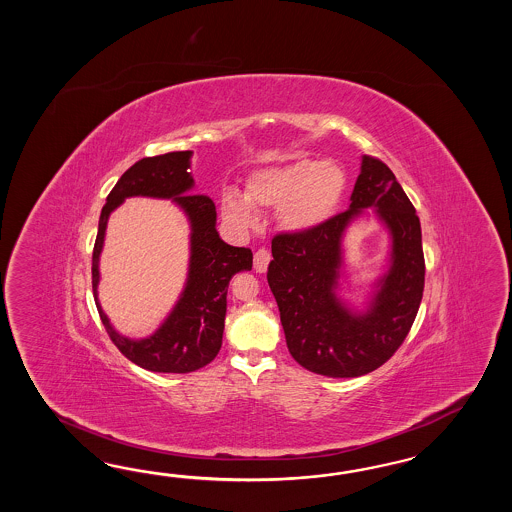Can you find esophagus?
<instances>
[{
    "label": "esophagus",
    "instance_id": "esophagus-1",
    "mask_svg": "<svg viewBox=\"0 0 512 512\" xmlns=\"http://www.w3.org/2000/svg\"><path fill=\"white\" fill-rule=\"evenodd\" d=\"M268 263H270V251H268V249H259V251L255 253V257H253V268H255L259 274H264L266 268H268Z\"/></svg>",
    "mask_w": 512,
    "mask_h": 512
}]
</instances>
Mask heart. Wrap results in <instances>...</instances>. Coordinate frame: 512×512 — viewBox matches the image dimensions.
Instances as JSON below:
<instances>
[{
    "mask_svg": "<svg viewBox=\"0 0 512 512\" xmlns=\"http://www.w3.org/2000/svg\"><path fill=\"white\" fill-rule=\"evenodd\" d=\"M347 187V174L334 161L298 159L268 167L249 178L246 195L227 189L221 195V216L238 229H251L261 210H276L287 233L304 234L336 214Z\"/></svg>",
    "mask_w": 512,
    "mask_h": 512,
    "instance_id": "heart-1",
    "label": "heart"
}]
</instances>
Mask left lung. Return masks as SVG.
I'll use <instances>...</instances> for the list:
<instances>
[{"label": "left lung", "instance_id": "8db88e82", "mask_svg": "<svg viewBox=\"0 0 512 512\" xmlns=\"http://www.w3.org/2000/svg\"><path fill=\"white\" fill-rule=\"evenodd\" d=\"M364 209L376 210L391 246L388 270L357 309L339 296L342 238ZM272 257L266 278L300 366L325 377H358L398 351L422 300L424 253L419 216L383 161L362 155L349 208L310 233L274 236Z\"/></svg>", "mask_w": 512, "mask_h": 512}]
</instances>
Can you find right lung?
Segmentation results:
<instances>
[{"label": "right lung", "instance_id": "obj_1", "mask_svg": "<svg viewBox=\"0 0 512 512\" xmlns=\"http://www.w3.org/2000/svg\"><path fill=\"white\" fill-rule=\"evenodd\" d=\"M191 155L193 152L187 150L144 157L127 169L101 210L93 246L92 287L99 317L122 355L150 372H195L217 357L225 328L229 281L234 274L251 270L253 264L251 249L234 248L219 238L214 201L193 193ZM129 196L171 198L187 214L192 229L185 291L155 334L140 341L122 337L110 326L96 298L98 257L106 223L109 214Z\"/></svg>", "mask_w": 512, "mask_h": 512}]
</instances>
